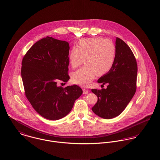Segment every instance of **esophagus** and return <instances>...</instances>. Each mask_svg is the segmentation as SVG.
<instances>
[{"label": "esophagus", "mask_w": 160, "mask_h": 160, "mask_svg": "<svg viewBox=\"0 0 160 160\" xmlns=\"http://www.w3.org/2000/svg\"><path fill=\"white\" fill-rule=\"evenodd\" d=\"M82 91H83V94L84 95H86V94H88V91L87 90V89H82Z\"/></svg>", "instance_id": "esophagus-1"}]
</instances>
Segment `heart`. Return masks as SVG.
I'll return each mask as SVG.
<instances>
[{
	"mask_svg": "<svg viewBox=\"0 0 160 160\" xmlns=\"http://www.w3.org/2000/svg\"><path fill=\"white\" fill-rule=\"evenodd\" d=\"M86 65L74 71L71 79L75 84L88 86L96 74L103 76L112 68L116 60V48L113 43L102 38L81 39L69 53L68 60L72 68H76L84 61Z\"/></svg>",
	"mask_w": 160,
	"mask_h": 160,
	"instance_id": "heart-1",
	"label": "heart"
}]
</instances>
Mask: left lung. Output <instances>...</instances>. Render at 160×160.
I'll return each mask as SVG.
<instances>
[{
    "label": "left lung",
    "mask_w": 160,
    "mask_h": 160,
    "mask_svg": "<svg viewBox=\"0 0 160 160\" xmlns=\"http://www.w3.org/2000/svg\"><path fill=\"white\" fill-rule=\"evenodd\" d=\"M115 48L116 60L112 68L97 81L103 85L107 84V88L91 90L98 97L92 110L104 119H112L121 114L134 97L137 88V62L133 52L118 38Z\"/></svg>",
    "instance_id": "1"
}]
</instances>
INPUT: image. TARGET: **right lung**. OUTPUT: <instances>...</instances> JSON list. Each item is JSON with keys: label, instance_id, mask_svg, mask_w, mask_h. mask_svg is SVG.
<instances>
[{"label": "right lung", "instance_id": "obj_1", "mask_svg": "<svg viewBox=\"0 0 160 160\" xmlns=\"http://www.w3.org/2000/svg\"><path fill=\"white\" fill-rule=\"evenodd\" d=\"M68 42L47 36L25 54L21 69L24 92L33 108L42 117L58 120L71 112L82 93L77 85L63 88L58 81L69 79Z\"/></svg>", "mask_w": 160, "mask_h": 160}]
</instances>
